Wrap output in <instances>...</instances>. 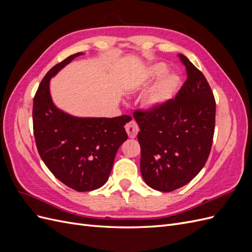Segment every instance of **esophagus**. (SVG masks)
<instances>
[{
    "instance_id": "34e87169",
    "label": "esophagus",
    "mask_w": 252,
    "mask_h": 252,
    "mask_svg": "<svg viewBox=\"0 0 252 252\" xmlns=\"http://www.w3.org/2000/svg\"><path fill=\"white\" fill-rule=\"evenodd\" d=\"M125 129H126V131L128 133V136L130 139H134L135 136H136V134H138V132H139V126L133 121L130 122V123H128L125 126Z\"/></svg>"
}]
</instances>
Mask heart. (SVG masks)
Returning a JSON list of instances; mask_svg holds the SVG:
<instances>
[{
    "label": "heart",
    "mask_w": 252,
    "mask_h": 252,
    "mask_svg": "<svg viewBox=\"0 0 252 252\" xmlns=\"http://www.w3.org/2000/svg\"><path fill=\"white\" fill-rule=\"evenodd\" d=\"M168 71L169 68L166 64L156 63L147 67L136 80L135 85L140 89H147L157 82L144 97L143 105L147 111L162 110L178 95L182 87V78L179 73H167Z\"/></svg>",
    "instance_id": "b5f03b06"
}]
</instances>
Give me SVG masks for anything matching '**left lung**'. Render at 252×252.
Masks as SVG:
<instances>
[{"mask_svg": "<svg viewBox=\"0 0 252 252\" xmlns=\"http://www.w3.org/2000/svg\"><path fill=\"white\" fill-rule=\"evenodd\" d=\"M188 78L159 111H136L140 169L152 189L170 192L188 184L207 161L215 133L216 101L203 73L180 53Z\"/></svg>", "mask_w": 252, "mask_h": 252, "instance_id": "8db88e82", "label": "left lung"}]
</instances>
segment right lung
Segmentation results:
<instances>
[{"instance_id":"add662e5","label":"right lung","mask_w":252,"mask_h":252,"mask_svg":"<svg viewBox=\"0 0 252 252\" xmlns=\"http://www.w3.org/2000/svg\"><path fill=\"white\" fill-rule=\"evenodd\" d=\"M83 52L68 57L45 75L33 98V133L37 151L55 177L77 191L102 187L114 158L127 139L129 116L75 117L58 108L50 94V80Z\"/></svg>"}]
</instances>
